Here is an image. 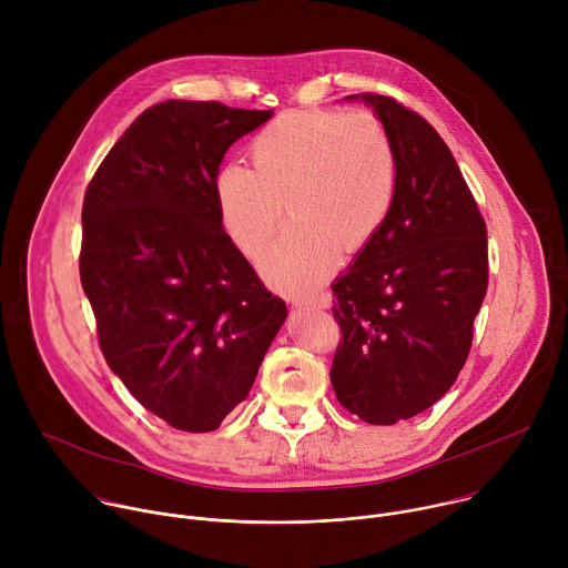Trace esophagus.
I'll return each instance as SVG.
<instances>
[{"label": "esophagus", "mask_w": 568, "mask_h": 568, "mask_svg": "<svg viewBox=\"0 0 568 568\" xmlns=\"http://www.w3.org/2000/svg\"><path fill=\"white\" fill-rule=\"evenodd\" d=\"M294 305H296V307H303V305H318V307H328V298H326V296H316V298L296 296V298H294Z\"/></svg>", "instance_id": "obj_1"}]
</instances>
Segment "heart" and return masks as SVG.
Masks as SVG:
<instances>
[{
    "instance_id": "b5f03b06",
    "label": "heart",
    "mask_w": 568,
    "mask_h": 568,
    "mask_svg": "<svg viewBox=\"0 0 568 568\" xmlns=\"http://www.w3.org/2000/svg\"><path fill=\"white\" fill-rule=\"evenodd\" d=\"M250 154L254 171L229 164L217 173V215L233 245L256 258L287 202L294 222L261 263L278 287L321 283L342 252H364L390 215L397 154L373 112H285L252 139Z\"/></svg>"
}]
</instances>
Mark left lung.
Wrapping results in <instances>:
<instances>
[{
  "instance_id": "obj_1",
  "label": "left lung",
  "mask_w": 568,
  "mask_h": 568,
  "mask_svg": "<svg viewBox=\"0 0 568 568\" xmlns=\"http://www.w3.org/2000/svg\"><path fill=\"white\" fill-rule=\"evenodd\" d=\"M355 99L393 139L397 189L384 229L333 285L342 339L331 382L351 414L395 425L438 402L467 362L488 290V229L447 143L418 112L371 92Z\"/></svg>"
}]
</instances>
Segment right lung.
Instances as JSON below:
<instances>
[{
  "instance_id": "right-lung-1",
  "label": "right lung",
  "mask_w": 568,
  "mask_h": 568,
  "mask_svg": "<svg viewBox=\"0 0 568 568\" xmlns=\"http://www.w3.org/2000/svg\"><path fill=\"white\" fill-rule=\"evenodd\" d=\"M270 116L217 101L156 103L85 191L78 267L99 346L141 407L180 432L220 427L287 316L215 204L224 152Z\"/></svg>"
}]
</instances>
